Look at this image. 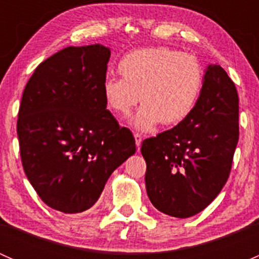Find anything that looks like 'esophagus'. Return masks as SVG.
I'll return each instance as SVG.
<instances>
[{"label": "esophagus", "mask_w": 259, "mask_h": 259, "mask_svg": "<svg viewBox=\"0 0 259 259\" xmlns=\"http://www.w3.org/2000/svg\"><path fill=\"white\" fill-rule=\"evenodd\" d=\"M134 138H135V144H137V148L139 149L140 148V145H142V140H143V138H142V135L140 134H134Z\"/></svg>", "instance_id": "obj_1"}]
</instances>
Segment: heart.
<instances>
[{"mask_svg":"<svg viewBox=\"0 0 259 259\" xmlns=\"http://www.w3.org/2000/svg\"><path fill=\"white\" fill-rule=\"evenodd\" d=\"M121 79L106 77L101 86L106 108L117 117H127L138 101L143 103L133 119L139 132L159 124L173 126L184 121L197 106L204 72L194 56L169 48L140 49L119 62Z\"/></svg>","mask_w":259,"mask_h":259,"instance_id":"heart-1","label":"heart"}]
</instances>
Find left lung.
<instances>
[{
	"instance_id": "obj_1",
	"label": "left lung",
	"mask_w": 259,
	"mask_h": 259,
	"mask_svg": "<svg viewBox=\"0 0 259 259\" xmlns=\"http://www.w3.org/2000/svg\"><path fill=\"white\" fill-rule=\"evenodd\" d=\"M238 101L227 72L209 65L193 113L173 129L143 142L146 193L156 209L189 218L221 193L239 138Z\"/></svg>"
}]
</instances>
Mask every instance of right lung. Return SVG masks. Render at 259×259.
I'll use <instances>...</instances> for the list:
<instances>
[{
    "instance_id": "obj_1",
    "label": "right lung",
    "mask_w": 259,
    "mask_h": 259,
    "mask_svg": "<svg viewBox=\"0 0 259 259\" xmlns=\"http://www.w3.org/2000/svg\"><path fill=\"white\" fill-rule=\"evenodd\" d=\"M110 49L70 46L41 62L23 90L17 135L23 170L45 204L66 214L96 203L135 153L132 132L106 110Z\"/></svg>"
}]
</instances>
